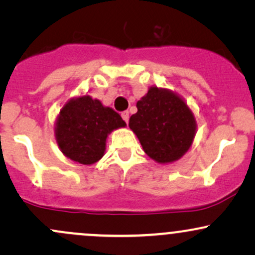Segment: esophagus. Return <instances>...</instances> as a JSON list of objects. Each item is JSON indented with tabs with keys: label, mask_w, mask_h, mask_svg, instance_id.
<instances>
[{
	"label": "esophagus",
	"mask_w": 255,
	"mask_h": 255,
	"mask_svg": "<svg viewBox=\"0 0 255 255\" xmlns=\"http://www.w3.org/2000/svg\"><path fill=\"white\" fill-rule=\"evenodd\" d=\"M121 116H122V119L125 120L126 124H127L128 120H129V113H128V111H124V113L121 114Z\"/></svg>",
	"instance_id": "1"
}]
</instances>
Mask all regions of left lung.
I'll return each instance as SVG.
<instances>
[{
	"instance_id": "obj_1",
	"label": "left lung",
	"mask_w": 255,
	"mask_h": 255,
	"mask_svg": "<svg viewBox=\"0 0 255 255\" xmlns=\"http://www.w3.org/2000/svg\"><path fill=\"white\" fill-rule=\"evenodd\" d=\"M129 128L135 133L145 153L166 164L180 159L189 150L197 131L192 110L180 96L166 89L150 87L136 103Z\"/></svg>"
}]
</instances>
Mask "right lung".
I'll return each instance as SVG.
<instances>
[{"mask_svg": "<svg viewBox=\"0 0 255 255\" xmlns=\"http://www.w3.org/2000/svg\"><path fill=\"white\" fill-rule=\"evenodd\" d=\"M121 127H126V122L115 110L86 95L63 105L56 120L55 137L64 156L90 165L104 156L108 135Z\"/></svg>", "mask_w": 255, "mask_h": 255, "instance_id": "obj_1", "label": "right lung"}]
</instances>
